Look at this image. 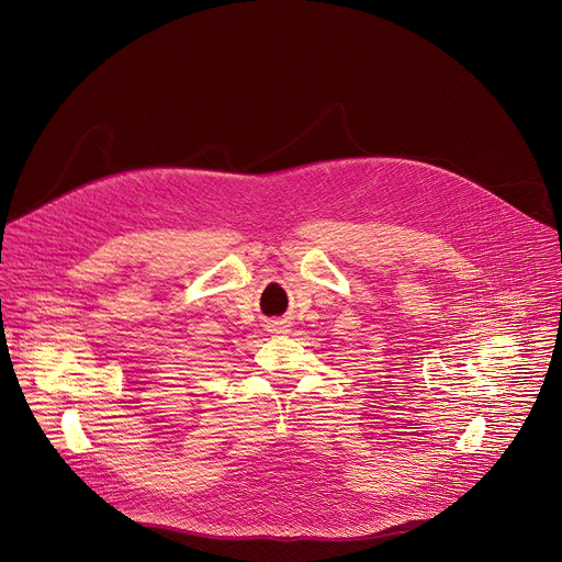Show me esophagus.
Wrapping results in <instances>:
<instances>
[{"mask_svg": "<svg viewBox=\"0 0 562 562\" xmlns=\"http://www.w3.org/2000/svg\"><path fill=\"white\" fill-rule=\"evenodd\" d=\"M276 329H282V327H276Z\"/></svg>", "mask_w": 562, "mask_h": 562, "instance_id": "34e87169", "label": "esophagus"}]
</instances>
